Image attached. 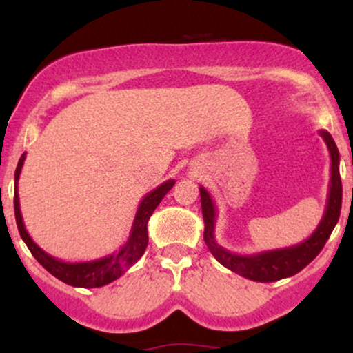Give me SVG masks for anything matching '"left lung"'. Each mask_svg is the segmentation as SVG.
Masks as SVG:
<instances>
[{
	"label": "left lung",
	"mask_w": 353,
	"mask_h": 353,
	"mask_svg": "<svg viewBox=\"0 0 353 353\" xmlns=\"http://www.w3.org/2000/svg\"><path fill=\"white\" fill-rule=\"evenodd\" d=\"M320 136L325 141L327 148L330 152V185L329 196H327L325 212H323L322 221L317 225V229L312 232V236L301 244L285 247V249L265 250V252L242 255L229 252L228 249L217 244L214 237V229H216L217 209L214 205L212 197L204 188L201 190V205H202V217H204V241L210 254L221 262L222 265L228 267L229 270L236 272L242 277L249 279L254 282H275L281 279L290 277L301 272L303 267H307L317 257L320 250L323 249L325 242L329 241L332 230L339 222L340 208H342V181H340L339 172V161L340 154L335 141L327 131H320Z\"/></svg>",
	"instance_id": "left-lung-1"
}]
</instances>
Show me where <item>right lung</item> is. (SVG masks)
Instances as JSON below:
<instances>
[{
	"label": "right lung",
	"instance_id": "add662e5",
	"mask_svg": "<svg viewBox=\"0 0 353 353\" xmlns=\"http://www.w3.org/2000/svg\"><path fill=\"white\" fill-rule=\"evenodd\" d=\"M24 159H26V154H23L21 159H19L18 168L14 172V217L16 224H18L19 236L24 241V244L28 245V249L31 250V254L34 255L36 261L41 264L44 269L48 270L51 275H54L56 279H59L61 282L68 283L72 287H83V289H94V287H103L106 283H111L116 279H119L125 270L131 265H134L143 254L145 252V247H148L149 237H148V222L149 217L152 216L154 209L159 205V202L163 201V197L169 190L172 189V185L176 184V181L169 179L163 182L161 185H157L156 189L151 190L148 196L141 201L139 208H137L134 222H132L131 232H129L128 241L121 247L119 250L114 254H109L106 257L96 259V261L89 262H64L59 259L52 257L48 252L39 247L33 239L30 237L26 228H24L21 209H19V196H18V181L19 174H21V168Z\"/></svg>",
	"mask_w": 353,
	"mask_h": 353
}]
</instances>
